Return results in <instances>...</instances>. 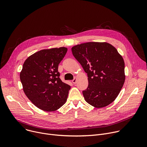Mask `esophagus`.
<instances>
[{
	"label": "esophagus",
	"mask_w": 147,
	"mask_h": 147,
	"mask_svg": "<svg viewBox=\"0 0 147 147\" xmlns=\"http://www.w3.org/2000/svg\"><path fill=\"white\" fill-rule=\"evenodd\" d=\"M72 82L73 84H76L77 82V78H74L73 80H72Z\"/></svg>",
	"instance_id": "esophagus-1"
}]
</instances>
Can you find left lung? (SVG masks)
Returning <instances> with one entry per match:
<instances>
[{"mask_svg": "<svg viewBox=\"0 0 147 147\" xmlns=\"http://www.w3.org/2000/svg\"><path fill=\"white\" fill-rule=\"evenodd\" d=\"M71 51L88 77L87 89L82 91L86 101L97 108L109 105L124 83L122 56L107 42L84 43L74 46Z\"/></svg>", "mask_w": 147, "mask_h": 147, "instance_id": "8db88e82", "label": "left lung"}]
</instances>
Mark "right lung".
Instances as JSON below:
<instances>
[{
    "mask_svg": "<svg viewBox=\"0 0 147 147\" xmlns=\"http://www.w3.org/2000/svg\"><path fill=\"white\" fill-rule=\"evenodd\" d=\"M67 48L40 50L24 61L20 74L23 91L39 109L47 112L57 110L66 103L70 86L62 82L58 66Z\"/></svg>",
    "mask_w": 147,
    "mask_h": 147,
    "instance_id": "obj_1",
    "label": "right lung"
}]
</instances>
